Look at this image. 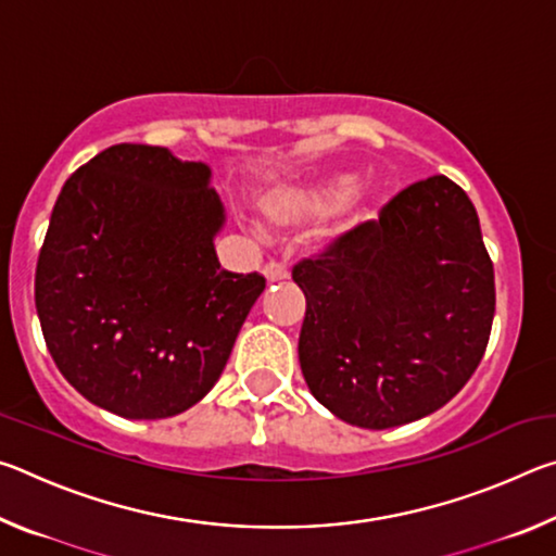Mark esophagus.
Segmentation results:
<instances>
[{
    "mask_svg": "<svg viewBox=\"0 0 556 556\" xmlns=\"http://www.w3.org/2000/svg\"><path fill=\"white\" fill-rule=\"evenodd\" d=\"M265 277H267V281H281L289 277V269H287V265H281V262H267Z\"/></svg>",
    "mask_w": 556,
    "mask_h": 556,
    "instance_id": "esophagus-1",
    "label": "esophagus"
}]
</instances>
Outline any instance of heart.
Wrapping results in <instances>:
<instances>
[{
    "label": "heart",
    "instance_id": "obj_1",
    "mask_svg": "<svg viewBox=\"0 0 556 556\" xmlns=\"http://www.w3.org/2000/svg\"><path fill=\"white\" fill-rule=\"evenodd\" d=\"M357 191V176L355 174H331L321 178V181L301 186V188H281L267 195L265 213L269 220L277 225H299L321 220L326 215L341 208L343 203L351 201V195ZM378 211L372 205H361L353 213L351 225H363L372 220Z\"/></svg>",
    "mask_w": 556,
    "mask_h": 556
}]
</instances>
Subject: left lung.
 I'll list each match as a JSON object with an SVG mask.
<instances>
[{
	"label": "left lung",
	"mask_w": 556,
	"mask_h": 556,
	"mask_svg": "<svg viewBox=\"0 0 556 556\" xmlns=\"http://www.w3.org/2000/svg\"><path fill=\"white\" fill-rule=\"evenodd\" d=\"M306 296L299 363L338 419L390 429L421 419L476 372L495 275L464 188L429 176L291 269Z\"/></svg>",
	"instance_id": "1"
}]
</instances>
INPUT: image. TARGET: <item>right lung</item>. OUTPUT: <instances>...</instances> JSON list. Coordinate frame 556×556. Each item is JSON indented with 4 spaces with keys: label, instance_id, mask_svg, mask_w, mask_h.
<instances>
[{
    "label": "right lung",
    "instance_id": "add662e5",
    "mask_svg": "<svg viewBox=\"0 0 556 556\" xmlns=\"http://www.w3.org/2000/svg\"><path fill=\"white\" fill-rule=\"evenodd\" d=\"M225 213L211 168L166 147L115 144L63 184L36 265V312L53 363L83 397L164 419L218 382L265 291L220 267Z\"/></svg>",
    "mask_w": 556,
    "mask_h": 556
}]
</instances>
